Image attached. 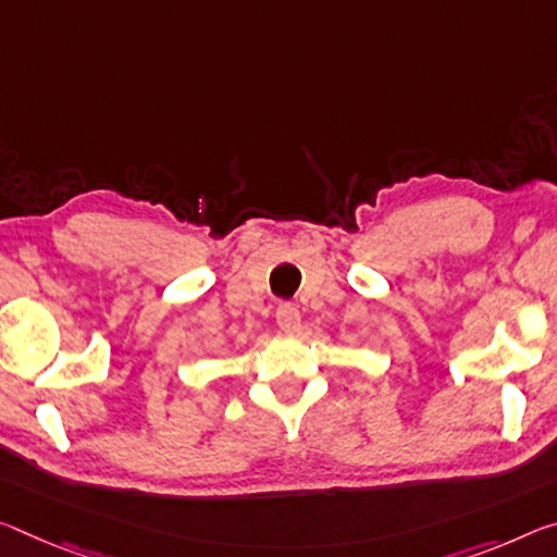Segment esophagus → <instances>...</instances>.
Returning a JSON list of instances; mask_svg holds the SVG:
<instances>
[{
    "instance_id": "esophagus-1",
    "label": "esophagus",
    "mask_w": 557,
    "mask_h": 557,
    "mask_svg": "<svg viewBox=\"0 0 557 557\" xmlns=\"http://www.w3.org/2000/svg\"><path fill=\"white\" fill-rule=\"evenodd\" d=\"M275 320L282 332H297L299 330V310L293 302H280L275 310Z\"/></svg>"
}]
</instances>
